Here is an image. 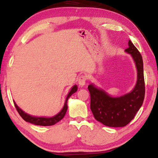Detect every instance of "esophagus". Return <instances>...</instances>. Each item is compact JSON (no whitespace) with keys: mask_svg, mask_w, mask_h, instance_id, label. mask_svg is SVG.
<instances>
[{"mask_svg":"<svg viewBox=\"0 0 158 158\" xmlns=\"http://www.w3.org/2000/svg\"><path fill=\"white\" fill-rule=\"evenodd\" d=\"M86 81H87V78H86V77L85 75H81L79 77V81H78V83L79 85L81 86H83L86 83Z\"/></svg>","mask_w":158,"mask_h":158,"instance_id":"obj_1","label":"esophagus"}]
</instances>
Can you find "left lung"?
Instances as JSON below:
<instances>
[{"label": "left lung", "instance_id": "obj_1", "mask_svg": "<svg viewBox=\"0 0 158 158\" xmlns=\"http://www.w3.org/2000/svg\"><path fill=\"white\" fill-rule=\"evenodd\" d=\"M128 44L125 51L131 54L138 70L137 83L134 89L122 97L114 98L93 84L88 87L90 94V109L94 118L106 126H126L134 118L144 101L145 86L143 57L130 40Z\"/></svg>", "mask_w": 158, "mask_h": 158}]
</instances>
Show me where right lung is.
Returning a JSON list of instances; mask_svg holds the SVG:
<instances>
[{"label":"right lung","mask_w":158,"mask_h":158,"mask_svg":"<svg viewBox=\"0 0 158 158\" xmlns=\"http://www.w3.org/2000/svg\"><path fill=\"white\" fill-rule=\"evenodd\" d=\"M77 90V86L75 85H74L73 87L71 89V90L68 94L66 101H65L64 103V106L63 107V109L61 110V112L57 114V115H55L53 117H51V118H44V117H35V116H32L29 115V114H27V113L24 112L23 110H22L20 108L18 107L16 103H14V106L15 107V109L17 110L18 112L19 113L20 116L23 118L25 121L29 122L30 123H32V124L36 125H41V126H51V125H53L55 123H57V122L60 121L61 119H62L65 114L66 113V111L68 109V106H67V101L69 100V98L70 97H71L73 93H75Z\"/></svg>","instance_id":"right-lung-1"}]
</instances>
